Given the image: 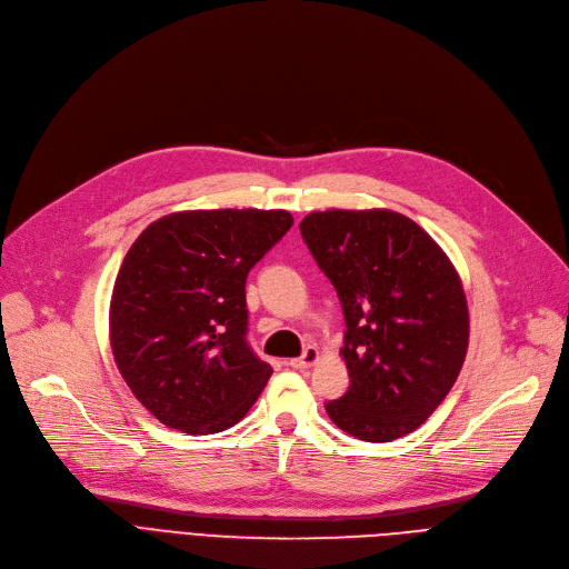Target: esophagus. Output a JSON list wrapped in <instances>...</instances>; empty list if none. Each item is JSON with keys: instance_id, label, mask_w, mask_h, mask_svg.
I'll return each instance as SVG.
<instances>
[{"instance_id": "34e87169", "label": "esophagus", "mask_w": 569, "mask_h": 569, "mask_svg": "<svg viewBox=\"0 0 569 569\" xmlns=\"http://www.w3.org/2000/svg\"><path fill=\"white\" fill-rule=\"evenodd\" d=\"M317 360H319V349H317V347H308V349L303 351V356H300V358H291L289 365L293 367V370H308V367H312Z\"/></svg>"}]
</instances>
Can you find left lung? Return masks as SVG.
<instances>
[{
    "label": "left lung",
    "mask_w": 569,
    "mask_h": 569,
    "mask_svg": "<svg viewBox=\"0 0 569 569\" xmlns=\"http://www.w3.org/2000/svg\"><path fill=\"white\" fill-rule=\"evenodd\" d=\"M300 233L347 321L349 390L326 413L360 441L411 433L443 402L469 349L452 261L420 224L388 209L315 211Z\"/></svg>",
    "instance_id": "left-lung-1"
}]
</instances>
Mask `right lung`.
Returning a JSON list of instances; mask_svg holds the SVG:
<instances>
[{"label":"right lung","instance_id":"add662e5","mask_svg":"<svg viewBox=\"0 0 569 569\" xmlns=\"http://www.w3.org/2000/svg\"><path fill=\"white\" fill-rule=\"evenodd\" d=\"M289 211H179L130 246L110 300V345L128 388L162 425L216 433L257 402L273 367L250 349L246 278Z\"/></svg>","mask_w":569,"mask_h":569}]
</instances>
